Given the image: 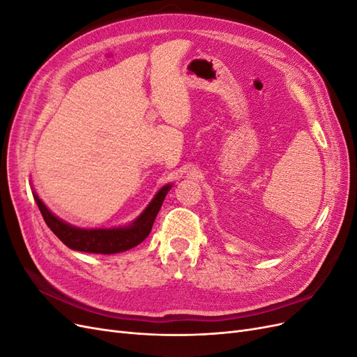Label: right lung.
I'll return each instance as SVG.
<instances>
[{"label": "right lung", "instance_id": "right-lung-1", "mask_svg": "<svg viewBox=\"0 0 357 357\" xmlns=\"http://www.w3.org/2000/svg\"><path fill=\"white\" fill-rule=\"evenodd\" d=\"M171 185L162 188L153 201L149 204V207L143 214L126 228H114V229H80L62 222L56 215H53L43 201L34 193V199L38 205L40 213L45 219L50 231L58 238L70 247L71 250L84 252V253H100V255H113L119 252H125L143 243L150 231H152L153 222L160 210V205L164 202L167 193L169 192Z\"/></svg>", "mask_w": 357, "mask_h": 357}]
</instances>
